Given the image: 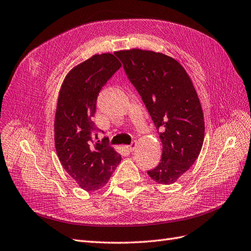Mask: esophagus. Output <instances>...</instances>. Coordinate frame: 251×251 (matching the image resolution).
<instances>
[{
    "label": "esophagus",
    "mask_w": 251,
    "mask_h": 251,
    "mask_svg": "<svg viewBox=\"0 0 251 251\" xmlns=\"http://www.w3.org/2000/svg\"><path fill=\"white\" fill-rule=\"evenodd\" d=\"M135 147H136V141H132V144H131V145L126 146V149H127V150L130 151V152H132V151H134Z\"/></svg>",
    "instance_id": "1"
}]
</instances>
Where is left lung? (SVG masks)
I'll return each mask as SVG.
<instances>
[{"label":"left lung","mask_w":251,"mask_h":251,"mask_svg":"<svg viewBox=\"0 0 251 251\" xmlns=\"http://www.w3.org/2000/svg\"><path fill=\"white\" fill-rule=\"evenodd\" d=\"M115 55L160 131L161 159L148 174L158 184L171 185L194 164L204 142V115L192 81L164 53L130 50Z\"/></svg>","instance_id":"left-lung-1"}]
</instances>
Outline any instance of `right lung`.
Listing matches in <instances>:
<instances>
[{
    "mask_svg": "<svg viewBox=\"0 0 251 251\" xmlns=\"http://www.w3.org/2000/svg\"><path fill=\"white\" fill-rule=\"evenodd\" d=\"M121 67L112 53L95 55L67 74L59 93L55 145L64 170L86 191H96L110 179L121 155L97 140L94 123L99 92Z\"/></svg>",
    "mask_w": 251,
    "mask_h": 251,
    "instance_id": "right-lung-1",
    "label": "right lung"
}]
</instances>
